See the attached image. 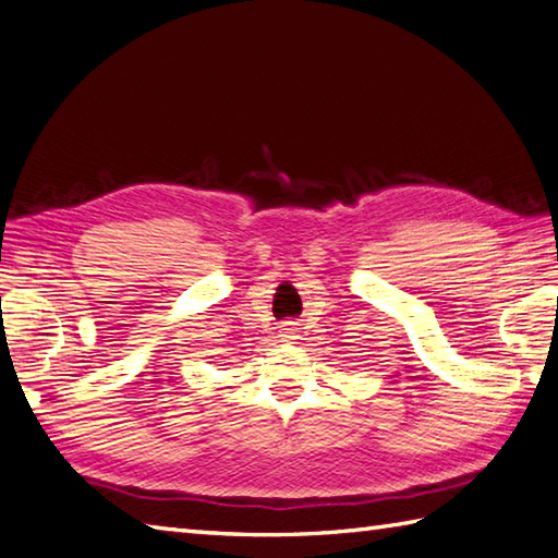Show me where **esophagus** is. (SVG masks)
<instances>
[{"label":"esophagus","instance_id":"esophagus-1","mask_svg":"<svg viewBox=\"0 0 558 558\" xmlns=\"http://www.w3.org/2000/svg\"><path fill=\"white\" fill-rule=\"evenodd\" d=\"M294 331H298V329H294L292 324H286V326H282V336H286V338H294Z\"/></svg>","mask_w":558,"mask_h":558}]
</instances>
